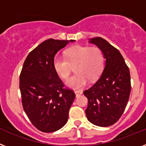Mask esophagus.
Returning a JSON list of instances; mask_svg holds the SVG:
<instances>
[{"label":"esophagus","mask_w":146,"mask_h":146,"mask_svg":"<svg viewBox=\"0 0 146 146\" xmlns=\"http://www.w3.org/2000/svg\"><path fill=\"white\" fill-rule=\"evenodd\" d=\"M75 94L76 97H79V96H81L82 94V91H81V90H76Z\"/></svg>","instance_id":"34e87169"}]
</instances>
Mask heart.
Masks as SVG:
<instances>
[{
  "mask_svg": "<svg viewBox=\"0 0 146 146\" xmlns=\"http://www.w3.org/2000/svg\"><path fill=\"white\" fill-rule=\"evenodd\" d=\"M66 58L55 57L53 67L62 79L69 76L72 67L75 66L76 74L67 79L65 84L73 90H79L86 86L88 79L95 80L100 76L104 68L103 52L97 46H76L65 52Z\"/></svg>",
  "mask_w": 146,
  "mask_h": 146,
  "instance_id": "b5f03b06",
  "label": "heart"
}]
</instances>
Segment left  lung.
<instances>
[{
    "instance_id": "obj_1",
    "label": "left lung",
    "mask_w": 146,
    "mask_h": 146,
    "mask_svg": "<svg viewBox=\"0 0 146 146\" xmlns=\"http://www.w3.org/2000/svg\"><path fill=\"white\" fill-rule=\"evenodd\" d=\"M88 42L102 51L105 63L97 82L84 91L88 100L86 117L95 125L108 127L119 120L129 100V69L119 51L106 40L96 37Z\"/></svg>"
}]
</instances>
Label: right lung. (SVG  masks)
Returning <instances> with one entry per match:
<instances>
[{
	"instance_id": "obj_1",
	"label": "right lung",
	"mask_w": 146,
	"mask_h": 146,
	"mask_svg": "<svg viewBox=\"0 0 146 146\" xmlns=\"http://www.w3.org/2000/svg\"><path fill=\"white\" fill-rule=\"evenodd\" d=\"M75 40L47 39L29 52L20 75L22 105L32 124L41 131L54 132L67 123L75 94L64 88L53 67L55 56Z\"/></svg>"
}]
</instances>
